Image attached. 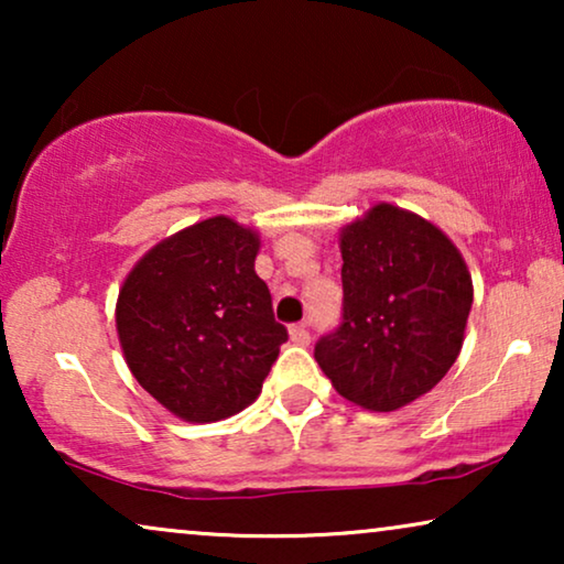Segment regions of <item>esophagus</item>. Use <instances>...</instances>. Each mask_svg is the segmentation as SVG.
Here are the masks:
<instances>
[{"label": "esophagus", "mask_w": 564, "mask_h": 564, "mask_svg": "<svg viewBox=\"0 0 564 564\" xmlns=\"http://www.w3.org/2000/svg\"><path fill=\"white\" fill-rule=\"evenodd\" d=\"M290 338L297 346H307L311 344V330H307L305 323H295V326H290Z\"/></svg>", "instance_id": "esophagus-1"}]
</instances>
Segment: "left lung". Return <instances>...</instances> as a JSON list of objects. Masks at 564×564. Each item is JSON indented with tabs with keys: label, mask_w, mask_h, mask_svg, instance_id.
I'll list each match as a JSON object with an SVG mask.
<instances>
[{
	"label": "left lung",
	"mask_w": 564,
	"mask_h": 564,
	"mask_svg": "<svg viewBox=\"0 0 564 564\" xmlns=\"http://www.w3.org/2000/svg\"><path fill=\"white\" fill-rule=\"evenodd\" d=\"M341 323L315 344L338 395L367 411H398L457 361L473 280L449 238L388 203L341 234Z\"/></svg>",
	"instance_id": "1"
}]
</instances>
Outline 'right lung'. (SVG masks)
<instances>
[{"label": "right lung", "mask_w": 564, "mask_h": 564, "mask_svg": "<svg viewBox=\"0 0 564 564\" xmlns=\"http://www.w3.org/2000/svg\"><path fill=\"white\" fill-rule=\"evenodd\" d=\"M257 251L253 230L218 215L153 246L122 284L115 321L130 372L184 421L251 405L288 341Z\"/></svg>", "instance_id": "1"}]
</instances>
